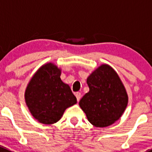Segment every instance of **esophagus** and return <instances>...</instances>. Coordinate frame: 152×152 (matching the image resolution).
<instances>
[{
    "label": "esophagus",
    "mask_w": 152,
    "mask_h": 152,
    "mask_svg": "<svg viewBox=\"0 0 152 152\" xmlns=\"http://www.w3.org/2000/svg\"><path fill=\"white\" fill-rule=\"evenodd\" d=\"M81 96H82V95H81V93H79V92H77V93H76V99H77L78 102H79V100H80Z\"/></svg>",
    "instance_id": "1"
}]
</instances>
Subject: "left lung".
I'll list each match as a JSON object with an SVG mask.
<instances>
[{"mask_svg":"<svg viewBox=\"0 0 152 152\" xmlns=\"http://www.w3.org/2000/svg\"><path fill=\"white\" fill-rule=\"evenodd\" d=\"M89 90L79 102L90 123L106 127L118 120L128 104L126 91L114 69L102 65L87 79Z\"/></svg>","mask_w":152,"mask_h":152,"instance_id":"1","label":"left lung"}]
</instances>
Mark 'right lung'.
<instances>
[{
	"label": "right lung",
	"mask_w": 152,
	"mask_h": 152,
	"mask_svg": "<svg viewBox=\"0 0 152 152\" xmlns=\"http://www.w3.org/2000/svg\"><path fill=\"white\" fill-rule=\"evenodd\" d=\"M60 75L61 70L56 65L47 63L35 73L26 87V103L33 117L41 124L56 123L67 107L77 102Z\"/></svg>",
	"instance_id": "obj_1"
}]
</instances>
